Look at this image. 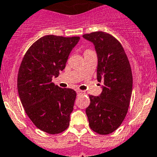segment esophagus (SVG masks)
<instances>
[{
    "instance_id": "1",
    "label": "esophagus",
    "mask_w": 157,
    "mask_h": 157,
    "mask_svg": "<svg viewBox=\"0 0 157 157\" xmlns=\"http://www.w3.org/2000/svg\"><path fill=\"white\" fill-rule=\"evenodd\" d=\"M77 94H84V91H81V90H77Z\"/></svg>"
}]
</instances>
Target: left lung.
<instances>
[{"instance_id": "obj_1", "label": "left lung", "mask_w": 157, "mask_h": 157, "mask_svg": "<svg viewBox=\"0 0 157 157\" xmlns=\"http://www.w3.org/2000/svg\"><path fill=\"white\" fill-rule=\"evenodd\" d=\"M83 37L94 44L97 79L104 84L99 96L89 95V126L99 135H109L121 126L128 113L133 84L131 66L121 44L112 35L97 31Z\"/></svg>"}]
</instances>
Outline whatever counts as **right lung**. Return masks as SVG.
<instances>
[{
    "label": "right lung",
    "mask_w": 157,
    "mask_h": 157,
    "mask_svg": "<svg viewBox=\"0 0 157 157\" xmlns=\"http://www.w3.org/2000/svg\"><path fill=\"white\" fill-rule=\"evenodd\" d=\"M79 36H42L24 56L18 73L17 87L25 112L35 126L51 134L61 133L70 125L76 91L52 83L66 67Z\"/></svg>",
    "instance_id": "add662e5"
}]
</instances>
